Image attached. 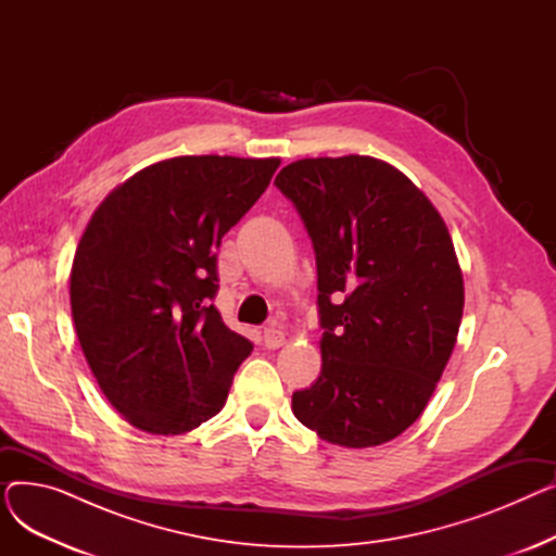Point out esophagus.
<instances>
[{
    "instance_id": "obj_1",
    "label": "esophagus",
    "mask_w": 556,
    "mask_h": 556,
    "mask_svg": "<svg viewBox=\"0 0 556 556\" xmlns=\"http://www.w3.org/2000/svg\"><path fill=\"white\" fill-rule=\"evenodd\" d=\"M263 340H266L268 349H279L286 342V333L281 331V327H277V323H270L263 329Z\"/></svg>"
}]
</instances>
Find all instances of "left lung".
I'll return each mask as SVG.
<instances>
[{"label": "left lung", "instance_id": "obj_1", "mask_svg": "<svg viewBox=\"0 0 556 556\" xmlns=\"http://www.w3.org/2000/svg\"><path fill=\"white\" fill-rule=\"evenodd\" d=\"M275 185L315 250L323 371L293 394L295 417L344 448L410 428L457 342L464 279L444 218L392 164L306 157Z\"/></svg>", "mask_w": 556, "mask_h": 556}]
</instances>
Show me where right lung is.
<instances>
[{
  "label": "right lung",
  "mask_w": 556,
  "mask_h": 556,
  "mask_svg": "<svg viewBox=\"0 0 556 556\" xmlns=\"http://www.w3.org/2000/svg\"><path fill=\"white\" fill-rule=\"evenodd\" d=\"M279 164L162 160L110 191L87 223L70 275L74 327L101 392L135 428L185 434L223 410L252 342L212 304L216 250Z\"/></svg>",
  "instance_id": "1"
}]
</instances>
